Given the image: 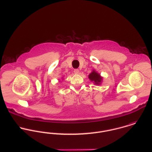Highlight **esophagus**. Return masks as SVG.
I'll return each mask as SVG.
<instances>
[{
	"label": "esophagus",
	"mask_w": 152,
	"mask_h": 152,
	"mask_svg": "<svg viewBox=\"0 0 152 152\" xmlns=\"http://www.w3.org/2000/svg\"><path fill=\"white\" fill-rule=\"evenodd\" d=\"M74 73L75 74H79V69H75L74 70Z\"/></svg>",
	"instance_id": "esophagus-1"
}]
</instances>
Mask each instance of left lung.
Listing matches in <instances>:
<instances>
[{
  "label": "left lung",
  "instance_id": "8db88e82",
  "mask_svg": "<svg viewBox=\"0 0 152 152\" xmlns=\"http://www.w3.org/2000/svg\"><path fill=\"white\" fill-rule=\"evenodd\" d=\"M88 77L91 81H93L94 83V84H96L97 85L100 84V83L102 80V78L100 76V75L94 71H93L89 75Z\"/></svg>",
  "mask_w": 152,
  "mask_h": 152
}]
</instances>
